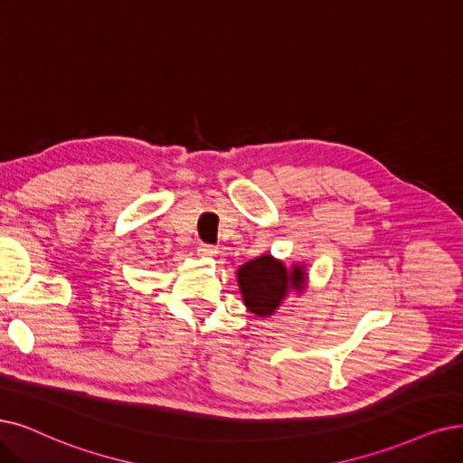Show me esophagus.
I'll use <instances>...</instances> for the list:
<instances>
[{"label":"esophagus","instance_id":"1","mask_svg":"<svg viewBox=\"0 0 463 463\" xmlns=\"http://www.w3.org/2000/svg\"><path fill=\"white\" fill-rule=\"evenodd\" d=\"M197 254L203 256V258H211V256L216 254V247H213V245H209V243H201V245L197 247Z\"/></svg>","mask_w":463,"mask_h":463}]
</instances>
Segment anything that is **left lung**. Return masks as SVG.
Listing matches in <instances>:
<instances>
[{
  "mask_svg": "<svg viewBox=\"0 0 463 463\" xmlns=\"http://www.w3.org/2000/svg\"><path fill=\"white\" fill-rule=\"evenodd\" d=\"M304 279L302 268L287 269L283 262L273 260L269 254L247 262L237 271L245 306L260 317L271 316L290 290L302 292Z\"/></svg>",
  "mask_w": 463,
  "mask_h": 463,
  "instance_id": "8db88e82",
  "label": "left lung"
}]
</instances>
